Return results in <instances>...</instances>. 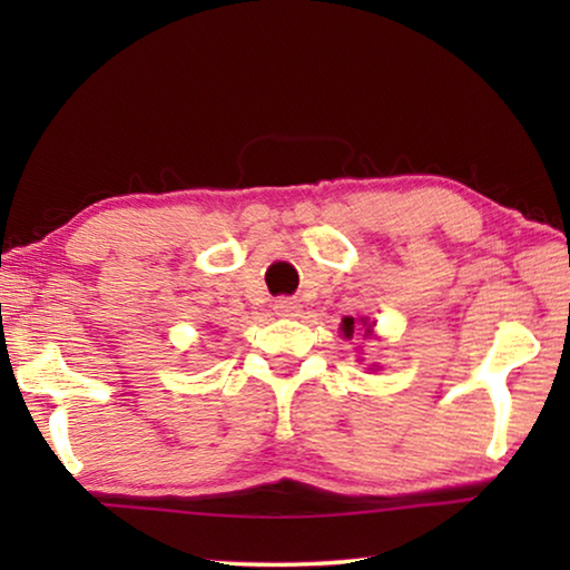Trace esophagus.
<instances>
[{"mask_svg":"<svg viewBox=\"0 0 570 570\" xmlns=\"http://www.w3.org/2000/svg\"><path fill=\"white\" fill-rule=\"evenodd\" d=\"M274 308H276V314H282V316H298V312H302V304H298L292 296H282V298H276Z\"/></svg>","mask_w":570,"mask_h":570,"instance_id":"esophagus-1","label":"esophagus"}]
</instances>
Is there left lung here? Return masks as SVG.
I'll return each mask as SVG.
<instances>
[{"instance_id":"1","label":"left lung","mask_w":570,"mask_h":570,"mask_svg":"<svg viewBox=\"0 0 570 570\" xmlns=\"http://www.w3.org/2000/svg\"><path fill=\"white\" fill-rule=\"evenodd\" d=\"M362 324L366 326V332H364V334H372V326L366 324V322H362ZM342 332H344L346 336H352V334H354V320H352V316H344V322H342Z\"/></svg>"}]
</instances>
